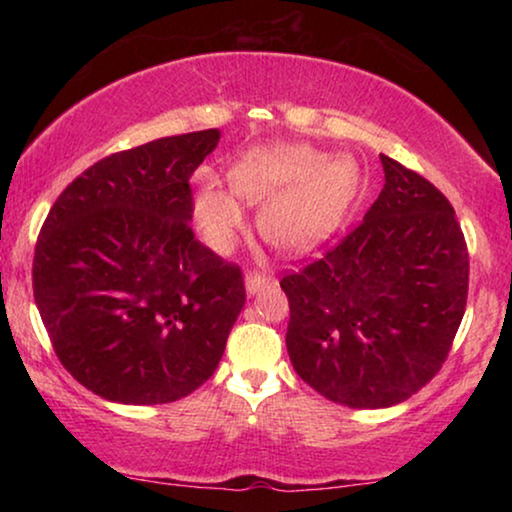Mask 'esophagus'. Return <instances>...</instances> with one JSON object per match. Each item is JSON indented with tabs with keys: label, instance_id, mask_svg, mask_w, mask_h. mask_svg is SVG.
<instances>
[{
	"label": "esophagus",
	"instance_id": "34e87169",
	"mask_svg": "<svg viewBox=\"0 0 512 512\" xmlns=\"http://www.w3.org/2000/svg\"><path fill=\"white\" fill-rule=\"evenodd\" d=\"M272 282L270 275H265L261 270H249L247 272V279H244V286H247V293L249 296H254L256 291H261L263 286H268Z\"/></svg>",
	"mask_w": 512,
	"mask_h": 512
}]
</instances>
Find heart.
Masks as SVG:
<instances>
[{
    "label": "heart",
    "mask_w": 512,
    "mask_h": 512,
    "mask_svg": "<svg viewBox=\"0 0 512 512\" xmlns=\"http://www.w3.org/2000/svg\"><path fill=\"white\" fill-rule=\"evenodd\" d=\"M228 188L202 181L193 212L205 240L226 251L244 228L242 202L258 205L265 240L303 254L331 237L359 193L361 172L352 156H328L305 144L251 149L228 170Z\"/></svg>",
    "instance_id": "obj_1"
}]
</instances>
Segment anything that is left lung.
I'll return each instance as SVG.
<instances>
[{
	"mask_svg": "<svg viewBox=\"0 0 512 512\" xmlns=\"http://www.w3.org/2000/svg\"><path fill=\"white\" fill-rule=\"evenodd\" d=\"M384 188L352 233L282 277L286 349L300 380L349 408H389L443 368L468 296V249L450 200L380 156Z\"/></svg>",
	"mask_w": 512,
	"mask_h": 512,
	"instance_id": "obj_1",
	"label": "left lung"
}]
</instances>
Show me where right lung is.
Here are the masks:
<instances>
[{"instance_id": "obj_1", "label": "right lung", "mask_w": 512, "mask_h": 512, "mask_svg": "<svg viewBox=\"0 0 512 512\" xmlns=\"http://www.w3.org/2000/svg\"><path fill=\"white\" fill-rule=\"evenodd\" d=\"M219 130L153 139L79 174L48 212L32 286L76 382L125 405L179 401L219 366L247 291L195 240L191 174Z\"/></svg>"}]
</instances>
